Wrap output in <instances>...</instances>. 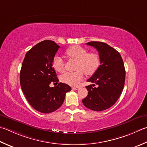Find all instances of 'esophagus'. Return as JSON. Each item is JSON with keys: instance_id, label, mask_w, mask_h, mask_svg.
Instances as JSON below:
<instances>
[{"instance_id": "1", "label": "esophagus", "mask_w": 147, "mask_h": 147, "mask_svg": "<svg viewBox=\"0 0 147 147\" xmlns=\"http://www.w3.org/2000/svg\"><path fill=\"white\" fill-rule=\"evenodd\" d=\"M79 88V87H72V89H73V90H78V89Z\"/></svg>"}]
</instances>
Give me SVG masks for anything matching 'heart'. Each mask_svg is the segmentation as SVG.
Listing matches in <instances>:
<instances>
[{
	"mask_svg": "<svg viewBox=\"0 0 147 147\" xmlns=\"http://www.w3.org/2000/svg\"><path fill=\"white\" fill-rule=\"evenodd\" d=\"M66 55L69 58L77 61L76 69L74 73H66L60 77L61 82L71 86H76L83 79V73L87 75H92L100 65V57L96 53H88L87 49L80 46H73L66 51ZM53 67L56 71L62 73L64 71V63L59 56L53 59Z\"/></svg>",
	"mask_w": 147,
	"mask_h": 147,
	"instance_id": "1",
	"label": "heart"
}]
</instances>
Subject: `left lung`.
Instances as JSON below:
<instances>
[{
    "label": "left lung",
    "mask_w": 147,
    "mask_h": 147,
    "mask_svg": "<svg viewBox=\"0 0 147 147\" xmlns=\"http://www.w3.org/2000/svg\"><path fill=\"white\" fill-rule=\"evenodd\" d=\"M87 45L98 51L101 64L87 80L94 84L86 87L88 92L82 102L90 110L103 111L113 106L122 93L125 79L124 64L119 52L106 43L91 41ZM95 84L97 88L94 87Z\"/></svg>",
    "instance_id": "1"
}]
</instances>
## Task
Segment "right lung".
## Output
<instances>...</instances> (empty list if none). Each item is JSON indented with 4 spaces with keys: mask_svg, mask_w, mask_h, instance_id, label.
Returning <instances> with one entry per match:
<instances>
[{
    "mask_svg": "<svg viewBox=\"0 0 147 147\" xmlns=\"http://www.w3.org/2000/svg\"><path fill=\"white\" fill-rule=\"evenodd\" d=\"M60 47L50 40L39 42L25 55L20 71V85L31 106L43 113L59 109L64 102L70 86L60 83L50 87L51 82H59L53 67V59Z\"/></svg>",
    "mask_w": 147,
    "mask_h": 147,
    "instance_id": "right-lung-1",
    "label": "right lung"
}]
</instances>
